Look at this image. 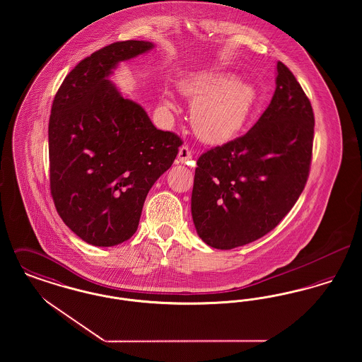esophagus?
I'll list each match as a JSON object with an SVG mask.
<instances>
[{"label":"esophagus","instance_id":"1","mask_svg":"<svg viewBox=\"0 0 362 362\" xmlns=\"http://www.w3.org/2000/svg\"><path fill=\"white\" fill-rule=\"evenodd\" d=\"M177 158H179V161H180V163H189V160L192 158V151L189 149L187 145L180 146L179 153H177Z\"/></svg>","mask_w":362,"mask_h":362}]
</instances>
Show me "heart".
I'll use <instances>...</instances> for the list:
<instances>
[{
    "label": "heart",
    "mask_w": 362,
    "mask_h": 362,
    "mask_svg": "<svg viewBox=\"0 0 362 362\" xmlns=\"http://www.w3.org/2000/svg\"><path fill=\"white\" fill-rule=\"evenodd\" d=\"M194 102L191 121L198 137L223 144L235 137L247 121L255 102L252 86L229 73H201L180 83Z\"/></svg>",
    "instance_id": "obj_1"
}]
</instances>
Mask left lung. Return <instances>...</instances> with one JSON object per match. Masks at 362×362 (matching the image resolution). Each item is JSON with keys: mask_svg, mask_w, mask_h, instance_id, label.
Listing matches in <instances>:
<instances>
[{"mask_svg": "<svg viewBox=\"0 0 362 362\" xmlns=\"http://www.w3.org/2000/svg\"><path fill=\"white\" fill-rule=\"evenodd\" d=\"M274 96L244 136L199 156L191 214L199 238L232 250L273 230L310 176L315 117L294 74L276 64Z\"/></svg>", "mask_w": 362, "mask_h": 362, "instance_id": "8db88e82", "label": "left lung"}]
</instances>
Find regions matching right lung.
Segmentation results:
<instances>
[{"label":"right lung","mask_w":362,"mask_h":362,"mask_svg":"<svg viewBox=\"0 0 362 362\" xmlns=\"http://www.w3.org/2000/svg\"><path fill=\"white\" fill-rule=\"evenodd\" d=\"M153 47L115 42L65 77L49 121L50 192L62 221L83 240L118 245L137 230L145 198L183 144L157 130L145 110L107 80L118 62Z\"/></svg>","instance_id":"obj_1"}]
</instances>
